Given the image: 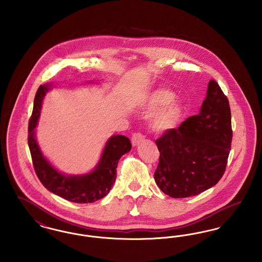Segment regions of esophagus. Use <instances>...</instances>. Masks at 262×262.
Listing matches in <instances>:
<instances>
[{
  "instance_id": "obj_1",
  "label": "esophagus",
  "mask_w": 262,
  "mask_h": 262,
  "mask_svg": "<svg viewBox=\"0 0 262 262\" xmlns=\"http://www.w3.org/2000/svg\"><path fill=\"white\" fill-rule=\"evenodd\" d=\"M143 139H144V136L142 134L136 133V134L133 135V137H132V143H133L134 146H137L139 143H141L143 141Z\"/></svg>"
}]
</instances>
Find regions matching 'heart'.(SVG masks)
<instances>
[{
  "mask_svg": "<svg viewBox=\"0 0 262 262\" xmlns=\"http://www.w3.org/2000/svg\"><path fill=\"white\" fill-rule=\"evenodd\" d=\"M174 93L170 90L159 89L154 91L146 103L148 111H155L150 117V128L156 134H165L174 128L184 116V105L180 101H173Z\"/></svg>",
  "mask_w": 262,
  "mask_h": 262,
  "instance_id": "1",
  "label": "heart"
}]
</instances>
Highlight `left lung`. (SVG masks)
Listing matches in <instances>:
<instances>
[{
    "instance_id": "8db88e82",
    "label": "left lung",
    "mask_w": 262,
    "mask_h": 262,
    "mask_svg": "<svg viewBox=\"0 0 262 262\" xmlns=\"http://www.w3.org/2000/svg\"><path fill=\"white\" fill-rule=\"evenodd\" d=\"M231 110L215 80L199 115L156 140L160 152L154 174L158 187L173 199L200 194L215 186L226 170L232 142Z\"/></svg>"
}]
</instances>
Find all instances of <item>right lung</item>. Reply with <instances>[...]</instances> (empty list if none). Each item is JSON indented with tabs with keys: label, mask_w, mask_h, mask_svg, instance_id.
<instances>
[{
	"label": "right lung",
	"mask_w": 262,
	"mask_h": 262,
	"mask_svg": "<svg viewBox=\"0 0 262 262\" xmlns=\"http://www.w3.org/2000/svg\"><path fill=\"white\" fill-rule=\"evenodd\" d=\"M52 84L47 83L38 88L33 112L28 125V146L32 163L39 181L49 191L64 200L76 203H91L108 194L116 181V168L120 158L130 148V140L125 136L110 137L102 151L95 168L86 174H66L58 171L43 155L36 140L35 127L43 99Z\"/></svg>",
	"instance_id": "right-lung-1"
}]
</instances>
